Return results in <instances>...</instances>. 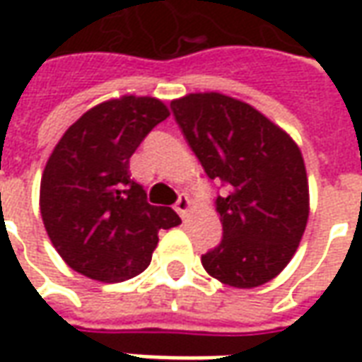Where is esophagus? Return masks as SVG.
<instances>
[{"label": "esophagus", "mask_w": 362, "mask_h": 362, "mask_svg": "<svg viewBox=\"0 0 362 362\" xmlns=\"http://www.w3.org/2000/svg\"><path fill=\"white\" fill-rule=\"evenodd\" d=\"M175 210L179 212V216L187 218V214L191 212V201H189V197L181 194V197H179V201L175 202Z\"/></svg>", "instance_id": "1"}]
</instances>
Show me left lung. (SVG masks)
Masks as SVG:
<instances>
[{
	"mask_svg": "<svg viewBox=\"0 0 362 362\" xmlns=\"http://www.w3.org/2000/svg\"><path fill=\"white\" fill-rule=\"evenodd\" d=\"M171 109L206 175L226 183L216 199L224 238L202 255V267L234 288L273 281L308 222V175L298 144L251 105L216 91L173 99Z\"/></svg>",
	"mask_w": 362,
	"mask_h": 362,
	"instance_id": "obj_1",
	"label": "left lung"
}]
</instances>
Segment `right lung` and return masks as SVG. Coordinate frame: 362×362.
I'll return each instance as SVG.
<instances>
[{"label": "right lung", "instance_id": "right-lung-1", "mask_svg": "<svg viewBox=\"0 0 362 362\" xmlns=\"http://www.w3.org/2000/svg\"><path fill=\"white\" fill-rule=\"evenodd\" d=\"M169 109L156 97L122 95L95 105L71 124L40 179V216L66 265L99 283L140 275L158 232L181 224L169 206L146 201L130 179L136 148Z\"/></svg>", "mask_w": 362, "mask_h": 362}]
</instances>
